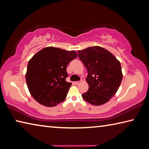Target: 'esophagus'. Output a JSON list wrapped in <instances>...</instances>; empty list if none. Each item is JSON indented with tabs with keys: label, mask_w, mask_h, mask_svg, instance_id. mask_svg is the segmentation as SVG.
I'll use <instances>...</instances> for the list:
<instances>
[{
	"label": "esophagus",
	"mask_w": 149,
	"mask_h": 149,
	"mask_svg": "<svg viewBox=\"0 0 149 149\" xmlns=\"http://www.w3.org/2000/svg\"><path fill=\"white\" fill-rule=\"evenodd\" d=\"M80 83V81H77V82H74V84H76V85H78Z\"/></svg>",
	"instance_id": "esophagus-1"
}]
</instances>
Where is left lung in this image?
<instances>
[{
  "label": "left lung",
  "instance_id": "left-lung-1",
  "mask_svg": "<svg viewBox=\"0 0 149 149\" xmlns=\"http://www.w3.org/2000/svg\"><path fill=\"white\" fill-rule=\"evenodd\" d=\"M78 57L88 71V91L82 95L94 106L106 103L118 90L123 79L120 61L108 50L99 46L78 51Z\"/></svg>",
  "mask_w": 149,
  "mask_h": 149
}]
</instances>
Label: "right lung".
<instances>
[{"label":"right lung","instance_id":"1","mask_svg":"<svg viewBox=\"0 0 149 149\" xmlns=\"http://www.w3.org/2000/svg\"><path fill=\"white\" fill-rule=\"evenodd\" d=\"M77 57L74 50L47 47L29 61L26 81L30 93L40 104L52 107L66 99L71 82L65 80L67 67Z\"/></svg>","mask_w":149,"mask_h":149}]
</instances>
